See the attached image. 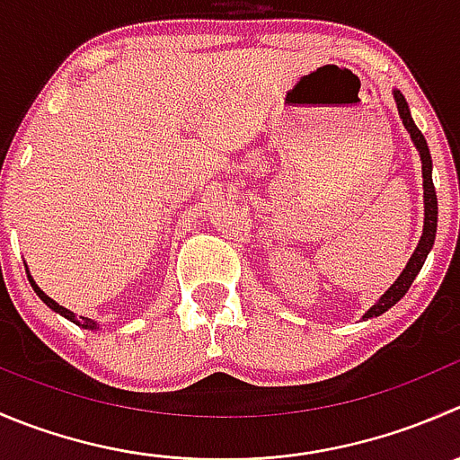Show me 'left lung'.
I'll return each instance as SVG.
<instances>
[{
	"mask_svg": "<svg viewBox=\"0 0 460 460\" xmlns=\"http://www.w3.org/2000/svg\"><path fill=\"white\" fill-rule=\"evenodd\" d=\"M394 98H395V105H398L400 119H402L404 128H407V132L411 135L413 146H416L418 153H420L422 189H425V226H422V235H420V240H418L416 252L411 253V258H409V262H407V267L402 270V274H400L398 279H395V283L391 285V288L386 289V292L382 294L380 298H377L376 305L368 307L367 314H364V319H371V316H380L382 312L389 310L391 305H395V303H398L400 298L407 294V289L411 288L413 279H416L418 271H420L422 265H425L427 253H429L431 247H434L436 226H438V199H436V189H434V181H431L429 146H427L425 137H422V132L418 130L416 123H413L407 101H404V96L398 92V89H394Z\"/></svg>",
	"mask_w": 460,
	"mask_h": 460,
	"instance_id": "1",
	"label": "left lung"
}]
</instances>
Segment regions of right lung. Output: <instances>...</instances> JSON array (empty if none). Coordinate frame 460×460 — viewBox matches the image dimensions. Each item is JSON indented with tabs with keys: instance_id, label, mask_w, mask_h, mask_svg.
I'll return each mask as SVG.
<instances>
[{
	"instance_id": "right-lung-1",
	"label": "right lung",
	"mask_w": 460,
	"mask_h": 460,
	"mask_svg": "<svg viewBox=\"0 0 460 460\" xmlns=\"http://www.w3.org/2000/svg\"><path fill=\"white\" fill-rule=\"evenodd\" d=\"M26 274H29V271H26ZM29 280H31V288L35 289V294H38V296L42 298V301L47 303V305L51 307L53 312H58V314H62V316H65V319H69L71 323L80 325V328H87V330H96V328H98V323H96V321H93V319H87V316H75L74 312H71V310H66V307H62L60 303H56V301H53L51 296H47V294H44L42 289H40L38 285H35L33 276H31V274H29Z\"/></svg>"
}]
</instances>
